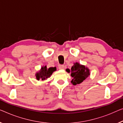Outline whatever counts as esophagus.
Returning a JSON list of instances; mask_svg holds the SVG:
<instances>
[{"label":"esophagus","mask_w":123,"mask_h":123,"mask_svg":"<svg viewBox=\"0 0 123 123\" xmlns=\"http://www.w3.org/2000/svg\"><path fill=\"white\" fill-rule=\"evenodd\" d=\"M64 65H60L59 66H58V69H62L64 68Z\"/></svg>","instance_id":"esophagus-1"}]
</instances>
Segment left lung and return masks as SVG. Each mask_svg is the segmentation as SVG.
Masks as SVG:
<instances>
[{
  "label": "left lung",
  "mask_w": 123,
  "mask_h": 123,
  "mask_svg": "<svg viewBox=\"0 0 123 123\" xmlns=\"http://www.w3.org/2000/svg\"><path fill=\"white\" fill-rule=\"evenodd\" d=\"M66 71L71 73V76L72 77L71 83L73 85L82 83L90 75L89 69L85 66L80 65L78 62L74 63L71 69H66Z\"/></svg>",
  "instance_id": "obj_1"
}]
</instances>
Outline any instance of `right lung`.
<instances>
[{
    "mask_svg": "<svg viewBox=\"0 0 123 123\" xmlns=\"http://www.w3.org/2000/svg\"><path fill=\"white\" fill-rule=\"evenodd\" d=\"M56 71V68L55 67H50L49 68H47L46 66H43L40 70L38 72L36 73V78L37 80H45L47 79V78H49L52 75V73L54 71Z\"/></svg>",
    "mask_w": 123,
    "mask_h": 123,
    "instance_id": "right-lung-1",
    "label": "right lung"
}]
</instances>
